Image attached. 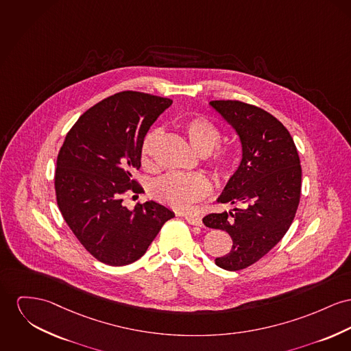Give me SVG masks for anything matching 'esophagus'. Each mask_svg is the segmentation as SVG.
I'll list each match as a JSON object with an SVG mask.
<instances>
[{
  "mask_svg": "<svg viewBox=\"0 0 351 351\" xmlns=\"http://www.w3.org/2000/svg\"><path fill=\"white\" fill-rule=\"evenodd\" d=\"M184 217H185V219H186L190 225L202 226V219H201V217H198V215H191V214H185Z\"/></svg>",
  "mask_w": 351,
  "mask_h": 351,
  "instance_id": "esophagus-1",
  "label": "esophagus"
}]
</instances>
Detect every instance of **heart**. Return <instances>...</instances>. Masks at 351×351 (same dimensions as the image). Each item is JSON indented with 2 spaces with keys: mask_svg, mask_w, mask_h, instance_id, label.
<instances>
[{
  "mask_svg": "<svg viewBox=\"0 0 351 351\" xmlns=\"http://www.w3.org/2000/svg\"><path fill=\"white\" fill-rule=\"evenodd\" d=\"M184 133L190 145L201 154H208V161L213 173L221 178H229L235 170L238 162L237 149L223 143L222 130L211 119L204 116L187 118L182 123ZM161 137L160 129H152L142 141L141 162L143 166H150L153 160V149ZM211 191L210 181L204 174H167L156 180L150 193L154 198L164 202L165 205L177 209L189 210L197 202L205 199Z\"/></svg>",
  "mask_w": 351,
  "mask_h": 351,
  "instance_id": "obj_1",
  "label": "heart"
}]
</instances>
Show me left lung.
I'll use <instances>...</instances> for the list:
<instances>
[{
	"instance_id": "1",
	"label": "left lung",
	"mask_w": 351,
	"mask_h": 351,
	"mask_svg": "<svg viewBox=\"0 0 351 351\" xmlns=\"http://www.w3.org/2000/svg\"><path fill=\"white\" fill-rule=\"evenodd\" d=\"M210 105L242 143L241 165L218 198L239 208L210 213L202 221L232 237V250L215 258V265L237 271L266 256L289 230L300 205L302 169L294 141L274 116L237 99Z\"/></svg>"
}]
</instances>
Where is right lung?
<instances>
[{
  "mask_svg": "<svg viewBox=\"0 0 351 351\" xmlns=\"http://www.w3.org/2000/svg\"><path fill=\"white\" fill-rule=\"evenodd\" d=\"M173 101L125 90L113 94L71 126L54 176L60 211L81 245L99 262L123 266L140 259L174 213L154 201L129 210L123 195L140 194L133 178L147 130Z\"/></svg>",
  "mask_w": 351,
  "mask_h": 351,
  "instance_id": "add662e5",
  "label": "right lung"
}]
</instances>
